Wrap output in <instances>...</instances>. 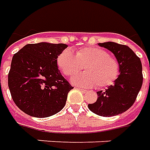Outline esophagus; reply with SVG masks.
Returning <instances> with one entry per match:
<instances>
[{
	"label": "esophagus",
	"mask_w": 150,
	"mask_h": 150,
	"mask_svg": "<svg viewBox=\"0 0 150 150\" xmlns=\"http://www.w3.org/2000/svg\"><path fill=\"white\" fill-rule=\"evenodd\" d=\"M78 90H80L81 91V92H83V93H86V92H87L86 90H85V89H82V88H80V87L78 88Z\"/></svg>",
	"instance_id": "1"
}]
</instances>
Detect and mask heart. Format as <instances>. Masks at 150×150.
<instances>
[{"instance_id": "1", "label": "heart", "mask_w": 150, "mask_h": 150, "mask_svg": "<svg viewBox=\"0 0 150 150\" xmlns=\"http://www.w3.org/2000/svg\"><path fill=\"white\" fill-rule=\"evenodd\" d=\"M56 64L66 77L76 74L84 66L85 72L74 76L72 82L86 88L97 85L98 87L111 86L117 80L120 72L117 59L98 47H81L75 52V55L69 49L64 50L57 56Z\"/></svg>"}]
</instances>
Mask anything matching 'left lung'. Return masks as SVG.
Instances as JSON below:
<instances>
[{
	"instance_id": "obj_1",
	"label": "left lung",
	"mask_w": 150,
	"mask_h": 150,
	"mask_svg": "<svg viewBox=\"0 0 150 150\" xmlns=\"http://www.w3.org/2000/svg\"><path fill=\"white\" fill-rule=\"evenodd\" d=\"M111 51L120 65L117 80L105 91H98L97 101L88 104L94 114L104 117L117 115L133 105L143 82L142 64L134 52L126 45L114 42L98 43Z\"/></svg>"
}]
</instances>
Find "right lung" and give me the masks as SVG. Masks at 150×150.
<instances>
[{
	"label": "right lung",
	"mask_w": 150,
	"mask_h": 150,
	"mask_svg": "<svg viewBox=\"0 0 150 150\" xmlns=\"http://www.w3.org/2000/svg\"><path fill=\"white\" fill-rule=\"evenodd\" d=\"M67 47L64 43L26 44L13 55L8 86L21 111L45 118L63 109L73 87L60 73L56 58Z\"/></svg>",
	"instance_id": "obj_1"
}]
</instances>
